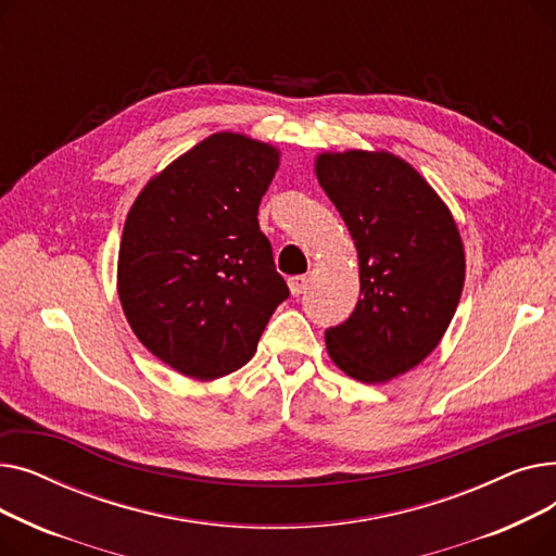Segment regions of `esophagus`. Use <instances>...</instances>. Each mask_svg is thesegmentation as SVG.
<instances>
[{
    "instance_id": "esophagus-1",
    "label": "esophagus",
    "mask_w": 556,
    "mask_h": 556,
    "mask_svg": "<svg viewBox=\"0 0 556 556\" xmlns=\"http://www.w3.org/2000/svg\"><path fill=\"white\" fill-rule=\"evenodd\" d=\"M288 288H290V295L293 298H300L304 290L308 288V277L306 275H300V277H290L288 279Z\"/></svg>"
}]
</instances>
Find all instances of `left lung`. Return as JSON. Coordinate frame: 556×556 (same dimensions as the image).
<instances>
[{"instance_id": "obj_1", "label": "left lung", "mask_w": 556, "mask_h": 556, "mask_svg": "<svg viewBox=\"0 0 556 556\" xmlns=\"http://www.w3.org/2000/svg\"><path fill=\"white\" fill-rule=\"evenodd\" d=\"M319 187L358 252L361 298L327 329V352L361 383H388L442 342L462 298L466 258L448 204L424 175L390 151L315 155Z\"/></svg>"}]
</instances>
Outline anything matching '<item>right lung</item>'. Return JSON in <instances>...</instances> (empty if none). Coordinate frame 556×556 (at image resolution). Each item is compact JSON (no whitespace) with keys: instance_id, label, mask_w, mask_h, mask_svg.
Wrapping results in <instances>:
<instances>
[{"instance_id":"1","label":"right lung","mask_w":556,"mask_h":556,"mask_svg":"<svg viewBox=\"0 0 556 556\" xmlns=\"http://www.w3.org/2000/svg\"><path fill=\"white\" fill-rule=\"evenodd\" d=\"M279 160L268 141L214 132L155 173L126 216L124 315L155 358L193 381L241 369L288 298L256 220Z\"/></svg>"}]
</instances>
